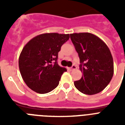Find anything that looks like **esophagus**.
Here are the masks:
<instances>
[{"label":"esophagus","instance_id":"1","mask_svg":"<svg viewBox=\"0 0 125 125\" xmlns=\"http://www.w3.org/2000/svg\"><path fill=\"white\" fill-rule=\"evenodd\" d=\"M76 69V66L75 65H73L71 67H70V68H69V69L70 71H73L74 70V69Z\"/></svg>","mask_w":125,"mask_h":125}]
</instances>
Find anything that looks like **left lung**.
I'll list each match as a JSON object with an SVG mask.
<instances>
[{
	"label": "left lung",
	"instance_id": "left-lung-1",
	"mask_svg": "<svg viewBox=\"0 0 125 125\" xmlns=\"http://www.w3.org/2000/svg\"><path fill=\"white\" fill-rule=\"evenodd\" d=\"M80 58L82 78L74 82L76 89L86 95L102 91L114 75V61L106 43L94 34L83 32L70 34Z\"/></svg>",
	"mask_w": 125,
	"mask_h": 125
}]
</instances>
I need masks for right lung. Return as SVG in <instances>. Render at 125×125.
I'll list each match as a JSON object with an SVG mask.
<instances>
[{
    "instance_id": "add662e5",
    "label": "right lung",
    "mask_w": 125,
    "mask_h": 125,
    "mask_svg": "<svg viewBox=\"0 0 125 125\" xmlns=\"http://www.w3.org/2000/svg\"><path fill=\"white\" fill-rule=\"evenodd\" d=\"M69 39V34L46 33L34 37L25 45L19 56V67L29 88L44 94L58 85L61 76L67 71L57 63L58 52Z\"/></svg>"
}]
</instances>
